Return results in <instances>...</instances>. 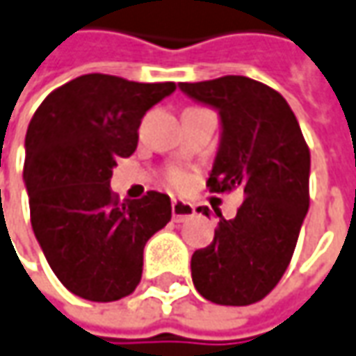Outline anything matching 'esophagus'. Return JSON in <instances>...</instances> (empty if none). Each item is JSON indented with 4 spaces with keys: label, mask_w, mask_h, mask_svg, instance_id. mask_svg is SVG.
I'll return each instance as SVG.
<instances>
[{
    "label": "esophagus",
    "mask_w": 356,
    "mask_h": 356,
    "mask_svg": "<svg viewBox=\"0 0 356 356\" xmlns=\"http://www.w3.org/2000/svg\"><path fill=\"white\" fill-rule=\"evenodd\" d=\"M196 213V208L190 204V202H184V200H172V216L176 222H184L188 218H192Z\"/></svg>",
    "instance_id": "obj_1"
}]
</instances>
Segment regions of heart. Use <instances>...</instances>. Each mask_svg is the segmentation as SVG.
<instances>
[{"mask_svg":"<svg viewBox=\"0 0 356 356\" xmlns=\"http://www.w3.org/2000/svg\"><path fill=\"white\" fill-rule=\"evenodd\" d=\"M166 180L174 188H186V186L190 184V174L182 170V168H170V170L166 172Z\"/></svg>","mask_w":356,"mask_h":356,"instance_id":"obj_1","label":"heart"}]
</instances>
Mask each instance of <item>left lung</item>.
Masks as SVG:
<instances>
[{"mask_svg": "<svg viewBox=\"0 0 356 356\" xmlns=\"http://www.w3.org/2000/svg\"><path fill=\"white\" fill-rule=\"evenodd\" d=\"M220 111L222 143L208 178L210 192L243 190L234 220L222 218L208 248L192 255V281L218 305H252L283 277L309 210L311 154L291 106L250 76L180 83ZM198 212L210 216L208 208Z\"/></svg>", "mask_w": 356, "mask_h": 356, "instance_id": "left-lung-1", "label": "left lung"}]
</instances>
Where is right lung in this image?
<instances>
[{
    "instance_id": "obj_1",
    "label": "right lung",
    "mask_w": 356,
    "mask_h": 356,
    "mask_svg": "<svg viewBox=\"0 0 356 356\" xmlns=\"http://www.w3.org/2000/svg\"><path fill=\"white\" fill-rule=\"evenodd\" d=\"M174 90L170 81L90 73L49 92L35 111L23 164L31 226L71 293L108 303L140 283L144 245L170 222V198L146 192L120 202L111 178L118 158L136 150L146 111Z\"/></svg>"
}]
</instances>
